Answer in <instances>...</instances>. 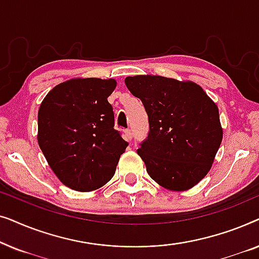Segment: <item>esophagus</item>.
<instances>
[{"mask_svg": "<svg viewBox=\"0 0 259 259\" xmlns=\"http://www.w3.org/2000/svg\"><path fill=\"white\" fill-rule=\"evenodd\" d=\"M125 136H126V139L127 140H132V132H131V130L130 128H127V130H125Z\"/></svg>", "mask_w": 259, "mask_h": 259, "instance_id": "34e87169", "label": "esophagus"}]
</instances>
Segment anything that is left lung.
<instances>
[{
	"label": "left lung",
	"mask_w": 259,
	"mask_h": 259,
	"mask_svg": "<svg viewBox=\"0 0 259 259\" xmlns=\"http://www.w3.org/2000/svg\"><path fill=\"white\" fill-rule=\"evenodd\" d=\"M143 101L150 133L138 154L146 171L169 191H186L207 175L222 144L218 106L192 81L159 75L127 76Z\"/></svg>",
	"instance_id": "1"
}]
</instances>
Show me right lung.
<instances>
[{
	"label": "right lung",
	"mask_w": 259,
	"mask_h": 259,
	"mask_svg": "<svg viewBox=\"0 0 259 259\" xmlns=\"http://www.w3.org/2000/svg\"><path fill=\"white\" fill-rule=\"evenodd\" d=\"M114 79L74 77L55 86L41 102L37 143L48 165L69 189L88 192L114 176L127 143L114 130L107 98Z\"/></svg>",
	"instance_id": "add662e5"
}]
</instances>
